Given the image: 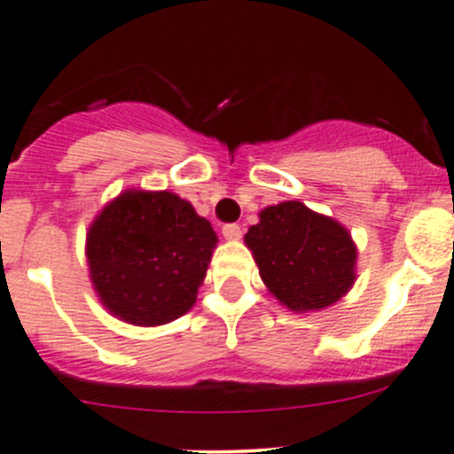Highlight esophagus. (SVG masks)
<instances>
[{
  "label": "esophagus",
  "mask_w": 454,
  "mask_h": 454,
  "mask_svg": "<svg viewBox=\"0 0 454 454\" xmlns=\"http://www.w3.org/2000/svg\"><path fill=\"white\" fill-rule=\"evenodd\" d=\"M222 235L226 237L228 241L241 239V226H239V223H226V226L222 228Z\"/></svg>",
  "instance_id": "obj_1"
}]
</instances>
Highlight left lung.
I'll return each mask as SVG.
<instances>
[{"instance_id":"1","label":"left lung","mask_w":454,"mask_h":454,"mask_svg":"<svg viewBox=\"0 0 454 454\" xmlns=\"http://www.w3.org/2000/svg\"><path fill=\"white\" fill-rule=\"evenodd\" d=\"M244 244L270 294L290 312H320L338 303L358 277V246L351 232L303 201L265 206Z\"/></svg>"}]
</instances>
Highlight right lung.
Segmentation results:
<instances>
[{"label": "right lung", "mask_w": 454, "mask_h": 454, "mask_svg": "<svg viewBox=\"0 0 454 454\" xmlns=\"http://www.w3.org/2000/svg\"><path fill=\"white\" fill-rule=\"evenodd\" d=\"M217 241L208 219L180 195L127 189L87 228L91 287L122 323L167 325L195 305Z\"/></svg>", "instance_id": "right-lung-1"}]
</instances>
